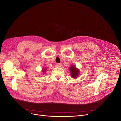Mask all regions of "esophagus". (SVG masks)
Returning a JSON list of instances; mask_svg holds the SVG:
<instances>
[{"instance_id": "1", "label": "esophagus", "mask_w": 121, "mask_h": 121, "mask_svg": "<svg viewBox=\"0 0 121 121\" xmlns=\"http://www.w3.org/2000/svg\"><path fill=\"white\" fill-rule=\"evenodd\" d=\"M56 67H60V66H61V65L59 63H56Z\"/></svg>"}]
</instances>
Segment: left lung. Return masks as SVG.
Instances as JSON below:
<instances>
[{
  "label": "left lung",
  "mask_w": 121,
  "mask_h": 121,
  "mask_svg": "<svg viewBox=\"0 0 121 121\" xmlns=\"http://www.w3.org/2000/svg\"><path fill=\"white\" fill-rule=\"evenodd\" d=\"M69 70L71 73V75L72 78H76L77 77H78L79 75V69H77L75 66L74 65L71 66V67H70Z\"/></svg>",
  "instance_id": "obj_1"
}]
</instances>
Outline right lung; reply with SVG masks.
<instances>
[{"instance_id":"obj_1","label":"right lung","mask_w":121,"mask_h":121,"mask_svg":"<svg viewBox=\"0 0 121 121\" xmlns=\"http://www.w3.org/2000/svg\"><path fill=\"white\" fill-rule=\"evenodd\" d=\"M46 69H44V70H43V72H44Z\"/></svg>"}]
</instances>
